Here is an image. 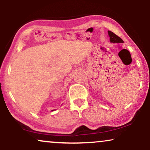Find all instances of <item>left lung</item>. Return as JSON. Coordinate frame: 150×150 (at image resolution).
Segmentation results:
<instances>
[{"label":"left lung","instance_id":"obj_1","mask_svg":"<svg viewBox=\"0 0 150 150\" xmlns=\"http://www.w3.org/2000/svg\"><path fill=\"white\" fill-rule=\"evenodd\" d=\"M108 35L110 37V42L117 43V44H122V43H124V41H123L120 37L115 34L114 33L108 30Z\"/></svg>","mask_w":150,"mask_h":150}]
</instances>
